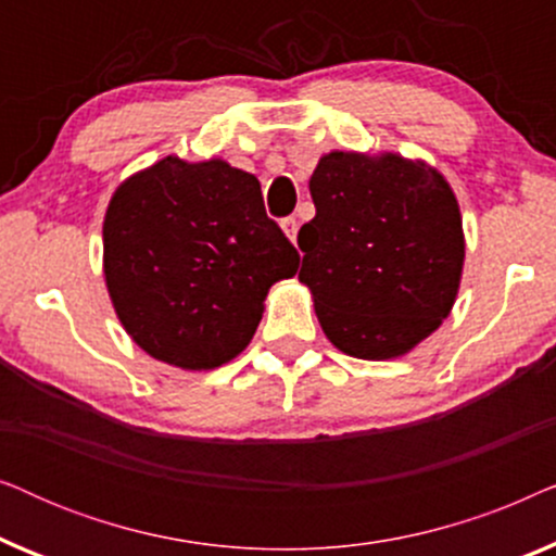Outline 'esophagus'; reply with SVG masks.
<instances>
[{
	"label": "esophagus",
	"instance_id": "esophagus-1",
	"mask_svg": "<svg viewBox=\"0 0 556 556\" xmlns=\"http://www.w3.org/2000/svg\"><path fill=\"white\" fill-rule=\"evenodd\" d=\"M280 227H283L286 238L295 242V235H299V219H295V217H286V219H280Z\"/></svg>",
	"mask_w": 556,
	"mask_h": 556
}]
</instances>
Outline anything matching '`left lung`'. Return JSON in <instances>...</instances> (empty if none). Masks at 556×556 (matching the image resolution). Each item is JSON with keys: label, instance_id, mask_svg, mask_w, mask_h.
Segmentation results:
<instances>
[{"label": "left lung", "instance_id": "left-lung-1", "mask_svg": "<svg viewBox=\"0 0 556 556\" xmlns=\"http://www.w3.org/2000/svg\"><path fill=\"white\" fill-rule=\"evenodd\" d=\"M316 217L299 230V280L339 352L382 362L443 324L466 238L451 185L400 154L331 151L308 181Z\"/></svg>", "mask_w": 556, "mask_h": 556}]
</instances>
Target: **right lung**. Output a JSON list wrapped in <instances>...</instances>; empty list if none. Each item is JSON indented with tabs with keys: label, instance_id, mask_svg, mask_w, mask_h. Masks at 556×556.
<instances>
[{
	"label": "right lung",
	"instance_id": "obj_1",
	"mask_svg": "<svg viewBox=\"0 0 556 556\" xmlns=\"http://www.w3.org/2000/svg\"><path fill=\"white\" fill-rule=\"evenodd\" d=\"M299 250L265 215L261 181L223 159L164 156L113 192L103 273L118 321L172 367H223L250 344Z\"/></svg>",
	"mask_w": 556,
	"mask_h": 556
}]
</instances>
